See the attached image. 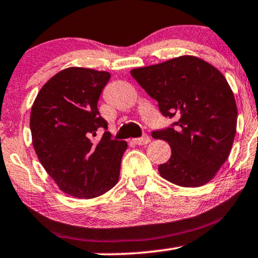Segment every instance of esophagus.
<instances>
[{"label": "esophagus", "instance_id": "1", "mask_svg": "<svg viewBox=\"0 0 258 258\" xmlns=\"http://www.w3.org/2000/svg\"><path fill=\"white\" fill-rule=\"evenodd\" d=\"M133 141H134L137 145H146V144L150 143V138H149L148 135H144V137L137 138V139H134Z\"/></svg>", "mask_w": 258, "mask_h": 258}]
</instances>
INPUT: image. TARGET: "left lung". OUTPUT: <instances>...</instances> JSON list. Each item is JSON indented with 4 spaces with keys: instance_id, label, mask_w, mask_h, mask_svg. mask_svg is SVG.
I'll return each mask as SVG.
<instances>
[{
    "instance_id": "obj_1",
    "label": "left lung",
    "mask_w": 258,
    "mask_h": 258,
    "mask_svg": "<svg viewBox=\"0 0 258 258\" xmlns=\"http://www.w3.org/2000/svg\"><path fill=\"white\" fill-rule=\"evenodd\" d=\"M132 76L156 99L163 117L174 119L151 134L172 151L160 174L181 187L208 183L228 159L236 133V102L224 75L185 55L134 69Z\"/></svg>"
}]
</instances>
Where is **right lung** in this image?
<instances>
[{"label": "right lung", "mask_w": 258, "mask_h": 258, "mask_svg": "<svg viewBox=\"0 0 258 258\" xmlns=\"http://www.w3.org/2000/svg\"><path fill=\"white\" fill-rule=\"evenodd\" d=\"M109 79L106 71L65 69L41 87L30 112L38 159L60 189L76 198H95L114 187L128 148L109 132L93 139L97 130L108 129L97 103Z\"/></svg>", "instance_id": "add662e5"}]
</instances>
